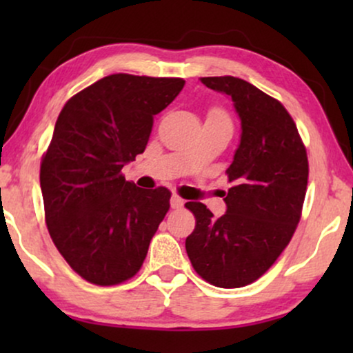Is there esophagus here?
Listing matches in <instances>:
<instances>
[{
  "label": "esophagus",
  "instance_id": "obj_1",
  "mask_svg": "<svg viewBox=\"0 0 353 353\" xmlns=\"http://www.w3.org/2000/svg\"><path fill=\"white\" fill-rule=\"evenodd\" d=\"M183 204H185V201H183L180 196H176V194L172 196V199H170L172 209H180V207H183Z\"/></svg>",
  "mask_w": 353,
  "mask_h": 353
}]
</instances>
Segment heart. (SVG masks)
Segmentation results:
<instances>
[{
    "mask_svg": "<svg viewBox=\"0 0 353 353\" xmlns=\"http://www.w3.org/2000/svg\"><path fill=\"white\" fill-rule=\"evenodd\" d=\"M207 122H209V123H215V125H225V127H230V128H231L230 117H228V115H226L221 109L210 110L209 117H207Z\"/></svg>",
    "mask_w": 353,
    "mask_h": 353,
    "instance_id": "obj_1",
    "label": "heart"
}]
</instances>
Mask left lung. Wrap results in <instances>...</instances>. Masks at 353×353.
<instances>
[{
    "label": "left lung",
    "mask_w": 353,
    "mask_h": 353,
    "mask_svg": "<svg viewBox=\"0 0 353 353\" xmlns=\"http://www.w3.org/2000/svg\"><path fill=\"white\" fill-rule=\"evenodd\" d=\"M201 81L233 101L241 139L226 170L233 188L223 192L225 214L215 219L202 202H186L196 216L186 252L207 283L243 288L276 262L296 231L307 191V152L279 101L234 77Z\"/></svg>",
    "instance_id": "left-lung-1"
}]
</instances>
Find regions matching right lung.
<instances>
[{"instance_id": "1", "label": "right lung", "mask_w": 353, "mask_h": 353, "mask_svg": "<svg viewBox=\"0 0 353 353\" xmlns=\"http://www.w3.org/2000/svg\"><path fill=\"white\" fill-rule=\"evenodd\" d=\"M181 79L104 77L67 101L41 161L46 225L65 262L86 281L112 286L134 276L170 209L167 188L125 181L143 154L154 115L176 98Z\"/></svg>"}]
</instances>
